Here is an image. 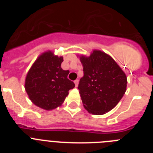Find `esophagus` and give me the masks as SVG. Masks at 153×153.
Instances as JSON below:
<instances>
[{"label": "esophagus", "instance_id": "esophagus-1", "mask_svg": "<svg viewBox=\"0 0 153 153\" xmlns=\"http://www.w3.org/2000/svg\"><path fill=\"white\" fill-rule=\"evenodd\" d=\"M74 83H75V86H76V87H77L78 83H79V80H78V79H76V80L74 81Z\"/></svg>", "mask_w": 153, "mask_h": 153}]
</instances>
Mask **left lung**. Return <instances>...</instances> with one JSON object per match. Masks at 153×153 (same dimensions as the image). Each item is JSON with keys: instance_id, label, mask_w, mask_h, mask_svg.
<instances>
[{"instance_id": "left-lung-1", "label": "left lung", "mask_w": 153, "mask_h": 153, "mask_svg": "<svg viewBox=\"0 0 153 153\" xmlns=\"http://www.w3.org/2000/svg\"><path fill=\"white\" fill-rule=\"evenodd\" d=\"M83 76L78 89L85 109L94 115H102L113 109L126 90L125 73L110 56L93 51L89 57L79 56Z\"/></svg>"}]
</instances>
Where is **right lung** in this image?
<instances>
[{"label":"right lung","mask_w":153,"mask_h":153,"mask_svg":"<svg viewBox=\"0 0 153 153\" xmlns=\"http://www.w3.org/2000/svg\"><path fill=\"white\" fill-rule=\"evenodd\" d=\"M63 58L51 51L40 55L30 69L25 90L36 106L50 110L61 106L75 84L67 78L70 71L60 67Z\"/></svg>","instance_id":"right-lung-1"}]
</instances>
